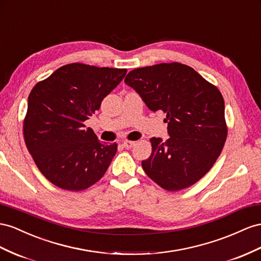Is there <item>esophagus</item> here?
<instances>
[{"mask_svg":"<svg viewBox=\"0 0 261 261\" xmlns=\"http://www.w3.org/2000/svg\"><path fill=\"white\" fill-rule=\"evenodd\" d=\"M135 142H129V140H126V142L123 143V146L125 148H127V149H129V148H133L134 146H135Z\"/></svg>","mask_w":261,"mask_h":261,"instance_id":"34e87169","label":"esophagus"}]
</instances>
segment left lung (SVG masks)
Instances as JSON below:
<instances>
[{
	"label": "left lung",
	"instance_id": "obj_1",
	"mask_svg": "<svg viewBox=\"0 0 261 261\" xmlns=\"http://www.w3.org/2000/svg\"><path fill=\"white\" fill-rule=\"evenodd\" d=\"M125 83L152 112H164L169 137H152L146 174L168 191L194 185L213 167L227 136L224 98L215 86L179 62L134 69Z\"/></svg>",
	"mask_w": 261,
	"mask_h": 261
}]
</instances>
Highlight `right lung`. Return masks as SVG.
Returning a JSON list of instances; mask_svg holds the SVG:
<instances>
[{
  "label": "right lung",
  "mask_w": 261,
  "mask_h": 261,
  "mask_svg": "<svg viewBox=\"0 0 261 261\" xmlns=\"http://www.w3.org/2000/svg\"><path fill=\"white\" fill-rule=\"evenodd\" d=\"M126 72V69L70 63L33 88L24 139L39 171L56 187L81 191L107 172L117 144H102L84 122L100 109Z\"/></svg>",
  "instance_id": "add662e5"
}]
</instances>
